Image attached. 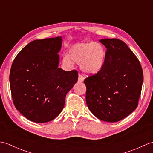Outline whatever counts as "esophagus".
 Wrapping results in <instances>:
<instances>
[{
    "label": "esophagus",
    "mask_w": 153,
    "mask_h": 153,
    "mask_svg": "<svg viewBox=\"0 0 153 153\" xmlns=\"http://www.w3.org/2000/svg\"><path fill=\"white\" fill-rule=\"evenodd\" d=\"M83 80H84L83 76H82V74H79V76H78V82H83Z\"/></svg>",
    "instance_id": "esophagus-1"
}]
</instances>
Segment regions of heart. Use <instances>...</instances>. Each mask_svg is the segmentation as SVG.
<instances>
[{
	"label": "heart",
	"instance_id": "b5f03b06",
	"mask_svg": "<svg viewBox=\"0 0 153 153\" xmlns=\"http://www.w3.org/2000/svg\"><path fill=\"white\" fill-rule=\"evenodd\" d=\"M106 60V51L101 44L96 42L74 45L68 54L62 57V63L70 66L75 63L80 64L81 69L86 74L99 73L102 69Z\"/></svg>",
	"mask_w": 153,
	"mask_h": 153
}]
</instances>
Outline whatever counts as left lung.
Instances as JSON below:
<instances>
[{"label":"left lung","instance_id":"1","mask_svg":"<svg viewBox=\"0 0 153 153\" xmlns=\"http://www.w3.org/2000/svg\"><path fill=\"white\" fill-rule=\"evenodd\" d=\"M99 41L106 48L105 63L99 73L84 80L86 102L97 118L116 122L137 107L143 73L138 58L124 42L118 39Z\"/></svg>","mask_w":153,"mask_h":153}]
</instances>
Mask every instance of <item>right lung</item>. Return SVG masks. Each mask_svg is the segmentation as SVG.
Masks as SVG:
<instances>
[{"instance_id":"add662e5","label":"right lung","mask_w":153,"mask_h":153,"mask_svg":"<svg viewBox=\"0 0 153 153\" xmlns=\"http://www.w3.org/2000/svg\"><path fill=\"white\" fill-rule=\"evenodd\" d=\"M62 37L31 41L16 56L10 72L13 102L27 119L54 120L62 110L67 93L77 82V70L59 68Z\"/></svg>"}]
</instances>
